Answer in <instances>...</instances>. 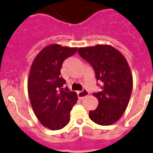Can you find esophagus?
Returning <instances> with one entry per match:
<instances>
[{
	"instance_id": "1",
	"label": "esophagus",
	"mask_w": 153,
	"mask_h": 153,
	"mask_svg": "<svg viewBox=\"0 0 153 153\" xmlns=\"http://www.w3.org/2000/svg\"><path fill=\"white\" fill-rule=\"evenodd\" d=\"M77 94H78V97L79 99H83L85 98V96H87L88 95V92L86 89H83L82 91H79L77 92Z\"/></svg>"
}]
</instances>
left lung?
I'll return each mask as SVG.
<instances>
[{
    "instance_id": "left-lung-1",
    "label": "left lung",
    "mask_w": 153,
    "mask_h": 153,
    "mask_svg": "<svg viewBox=\"0 0 153 153\" xmlns=\"http://www.w3.org/2000/svg\"><path fill=\"white\" fill-rule=\"evenodd\" d=\"M78 53L92 66L100 87L92 93L99 104L89 111V118L100 125L114 124L123 115L131 95L133 80L126 59L109 45L79 48Z\"/></svg>"
}]
</instances>
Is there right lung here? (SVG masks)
Wrapping results in <instances>:
<instances>
[{
  "mask_svg": "<svg viewBox=\"0 0 153 153\" xmlns=\"http://www.w3.org/2000/svg\"><path fill=\"white\" fill-rule=\"evenodd\" d=\"M77 48L53 44L45 47L33 61L29 72L28 92L33 110L40 123L51 130H59L70 121V111L76 103V92L65 88L61 76L63 62Z\"/></svg>",
  "mask_w": 153,
  "mask_h": 153,
  "instance_id": "obj_1",
  "label": "right lung"
}]
</instances>
